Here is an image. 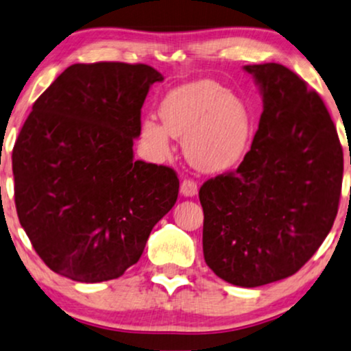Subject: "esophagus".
<instances>
[{
    "instance_id": "obj_1",
    "label": "esophagus",
    "mask_w": 351,
    "mask_h": 351,
    "mask_svg": "<svg viewBox=\"0 0 351 351\" xmlns=\"http://www.w3.org/2000/svg\"><path fill=\"white\" fill-rule=\"evenodd\" d=\"M180 193L184 195V197H189V198H192V197H195V195L198 193V186H197V184H195L193 180H184L180 184Z\"/></svg>"
}]
</instances>
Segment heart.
<instances>
[{
    "label": "heart",
    "mask_w": 351,
    "mask_h": 351,
    "mask_svg": "<svg viewBox=\"0 0 351 351\" xmlns=\"http://www.w3.org/2000/svg\"><path fill=\"white\" fill-rule=\"evenodd\" d=\"M159 116L162 124L153 117L143 121L145 142L158 154H166L172 136L184 138L185 156L199 171L229 169L247 147V109L213 80H195L172 88L159 104Z\"/></svg>",
    "instance_id": "1"
}]
</instances>
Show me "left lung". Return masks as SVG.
Masks as SVG:
<instances>
[{"instance_id":"obj_1","label":"left lung","mask_w":351,"mask_h":351,"mask_svg":"<svg viewBox=\"0 0 351 351\" xmlns=\"http://www.w3.org/2000/svg\"><path fill=\"white\" fill-rule=\"evenodd\" d=\"M263 97L252 149L235 172L199 189L203 254L239 287L293 276L317 252L339 209L343 152L327 108L276 62L243 66Z\"/></svg>"}]
</instances>
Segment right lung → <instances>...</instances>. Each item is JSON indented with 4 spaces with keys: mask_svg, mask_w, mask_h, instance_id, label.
Here are the masks:
<instances>
[{
    "mask_svg": "<svg viewBox=\"0 0 351 351\" xmlns=\"http://www.w3.org/2000/svg\"><path fill=\"white\" fill-rule=\"evenodd\" d=\"M162 80L147 64H74L32 106L12 149L16 209L56 274L88 284L122 276L176 204V172L135 161L132 148Z\"/></svg>",
    "mask_w": 351,
    "mask_h": 351,
    "instance_id": "right-lung-1",
    "label": "right lung"
}]
</instances>
